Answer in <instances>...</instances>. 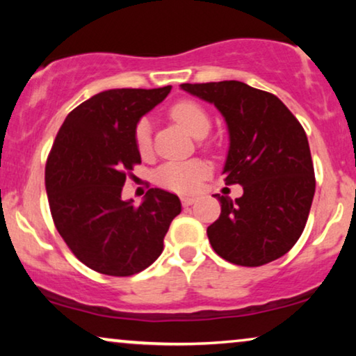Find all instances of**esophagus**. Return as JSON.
Returning a JSON list of instances; mask_svg holds the SVG:
<instances>
[{
  "label": "esophagus",
  "instance_id": "obj_1",
  "mask_svg": "<svg viewBox=\"0 0 356 356\" xmlns=\"http://www.w3.org/2000/svg\"><path fill=\"white\" fill-rule=\"evenodd\" d=\"M194 202H196V197H194V196H183V197H181V204H183L184 207L193 206Z\"/></svg>",
  "mask_w": 356,
  "mask_h": 356
}]
</instances>
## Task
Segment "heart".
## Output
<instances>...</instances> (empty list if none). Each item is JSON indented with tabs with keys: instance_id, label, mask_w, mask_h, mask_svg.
I'll use <instances>...</instances> for the list:
<instances>
[{
	"instance_id": "obj_1",
	"label": "heart",
	"mask_w": 356,
	"mask_h": 356,
	"mask_svg": "<svg viewBox=\"0 0 356 356\" xmlns=\"http://www.w3.org/2000/svg\"><path fill=\"white\" fill-rule=\"evenodd\" d=\"M170 116L194 138H202L211 128V118L201 104L194 100H179L170 106ZM134 144L143 157L152 152L150 123L147 118L138 121L134 128ZM209 177V167L201 160L188 162H168L155 172V181L165 189L175 193L196 191L202 179Z\"/></svg>"
}]
</instances>
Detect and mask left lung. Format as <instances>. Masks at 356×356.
I'll return each instance as SVG.
<instances>
[{"label":"left lung","instance_id":"8db88e82","mask_svg":"<svg viewBox=\"0 0 356 356\" xmlns=\"http://www.w3.org/2000/svg\"><path fill=\"white\" fill-rule=\"evenodd\" d=\"M225 116L230 149L225 183L243 196L220 201V217L207 227L213 251L236 266L279 259L298 241L308 220L316 178L303 126L279 97L240 81L181 84Z\"/></svg>","mask_w":356,"mask_h":356}]
</instances>
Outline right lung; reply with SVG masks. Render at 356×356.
Returning <instances> with one entry per match:
<instances>
[{
	"label": "right lung",
	"instance_id": "right-lung-1",
	"mask_svg": "<svg viewBox=\"0 0 356 356\" xmlns=\"http://www.w3.org/2000/svg\"><path fill=\"white\" fill-rule=\"evenodd\" d=\"M170 90L100 92L66 116L48 154L45 188L56 230L72 254L100 274L129 277L149 267L181 212L177 194L159 188H150L140 206L121 199L126 177L140 163L136 124Z\"/></svg>",
	"mask_w": 356,
	"mask_h": 356
}]
</instances>
